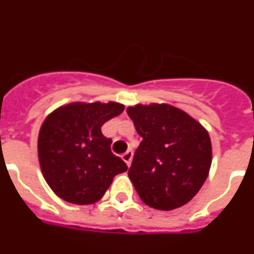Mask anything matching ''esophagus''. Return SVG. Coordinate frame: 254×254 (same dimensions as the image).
<instances>
[{"instance_id":"1","label":"esophagus","mask_w":254,"mask_h":254,"mask_svg":"<svg viewBox=\"0 0 254 254\" xmlns=\"http://www.w3.org/2000/svg\"><path fill=\"white\" fill-rule=\"evenodd\" d=\"M132 156H133V151H132V150H128V151L125 152V154L122 155V159L125 160V163L127 164V167H131Z\"/></svg>"}]
</instances>
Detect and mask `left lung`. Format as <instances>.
Masks as SVG:
<instances>
[{
	"label": "left lung",
	"instance_id": "left-lung-1",
	"mask_svg": "<svg viewBox=\"0 0 254 254\" xmlns=\"http://www.w3.org/2000/svg\"><path fill=\"white\" fill-rule=\"evenodd\" d=\"M142 137L128 177L150 207L169 211L196 196L211 167L207 131L183 111L168 104L127 108Z\"/></svg>",
	"mask_w": 254,
	"mask_h": 254
}]
</instances>
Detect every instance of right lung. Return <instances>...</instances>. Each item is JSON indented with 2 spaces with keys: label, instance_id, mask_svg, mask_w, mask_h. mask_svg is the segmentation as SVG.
Returning a JSON list of instances; mask_svg holds the SVG:
<instances>
[{
  "label": "right lung",
  "instance_id": "obj_1",
  "mask_svg": "<svg viewBox=\"0 0 254 254\" xmlns=\"http://www.w3.org/2000/svg\"><path fill=\"white\" fill-rule=\"evenodd\" d=\"M125 109L120 103H72L47 117L38 137L44 179L67 202L90 205L99 201L114 177L127 165L111 150L112 138L102 126Z\"/></svg>",
  "mask_w": 254,
  "mask_h": 254
}]
</instances>
